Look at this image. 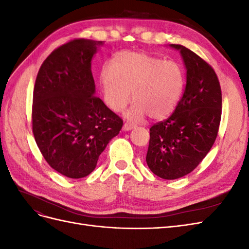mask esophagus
Returning a JSON list of instances; mask_svg holds the SVG:
<instances>
[{
    "mask_svg": "<svg viewBox=\"0 0 249 249\" xmlns=\"http://www.w3.org/2000/svg\"><path fill=\"white\" fill-rule=\"evenodd\" d=\"M134 126H135V125L132 124H130V123H125V124H124V126H123V130H124V131H131Z\"/></svg>",
    "mask_w": 249,
    "mask_h": 249,
    "instance_id": "1",
    "label": "esophagus"
}]
</instances>
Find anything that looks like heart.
<instances>
[{"mask_svg": "<svg viewBox=\"0 0 249 249\" xmlns=\"http://www.w3.org/2000/svg\"><path fill=\"white\" fill-rule=\"evenodd\" d=\"M104 101L115 112L135 102L126 117L140 122L146 115L161 120L175 111L185 86V73L178 63L165 61L146 53L124 51L100 71Z\"/></svg>", "mask_w": 249, "mask_h": 249, "instance_id": "b5f03b06", "label": "heart"}]
</instances>
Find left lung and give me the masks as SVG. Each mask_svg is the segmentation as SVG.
Wrapping results in <instances>:
<instances>
[{
  "instance_id": "obj_1",
  "label": "left lung",
  "mask_w": 249,
  "mask_h": 249,
  "mask_svg": "<svg viewBox=\"0 0 249 249\" xmlns=\"http://www.w3.org/2000/svg\"><path fill=\"white\" fill-rule=\"evenodd\" d=\"M186 87L178 106L164 122L149 129L146 163L165 179L182 178L197 167L212 148L221 119V88L212 66L180 44Z\"/></svg>"
}]
</instances>
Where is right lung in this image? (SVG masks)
I'll use <instances>...</instances> for the list:
<instances>
[{
    "label": "right lung",
    "mask_w": 249,
    "mask_h": 249,
    "mask_svg": "<svg viewBox=\"0 0 249 249\" xmlns=\"http://www.w3.org/2000/svg\"><path fill=\"white\" fill-rule=\"evenodd\" d=\"M103 41L73 39L51 53L35 81L33 134L50 166L71 178L91 173L124 122L95 96L91 60Z\"/></svg>",
    "instance_id": "obj_1"
}]
</instances>
